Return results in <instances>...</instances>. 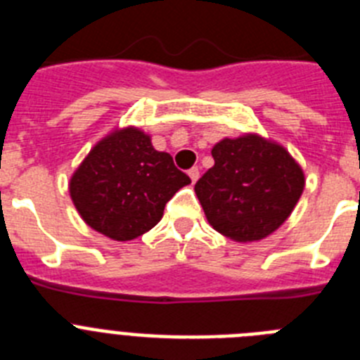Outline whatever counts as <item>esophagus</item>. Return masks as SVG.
<instances>
[{
    "label": "esophagus",
    "mask_w": 360,
    "mask_h": 360,
    "mask_svg": "<svg viewBox=\"0 0 360 360\" xmlns=\"http://www.w3.org/2000/svg\"><path fill=\"white\" fill-rule=\"evenodd\" d=\"M187 174H189L191 182L195 184L196 180H198V176H200V169H198V167H191V169H189V173H187Z\"/></svg>",
    "instance_id": "1"
}]
</instances>
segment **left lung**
<instances>
[{
  "mask_svg": "<svg viewBox=\"0 0 360 360\" xmlns=\"http://www.w3.org/2000/svg\"><path fill=\"white\" fill-rule=\"evenodd\" d=\"M214 165L195 191L209 224L236 241H256L290 216L304 174L288 151L262 136L224 139L212 148Z\"/></svg>",
  "mask_w": 360,
  "mask_h": 360,
  "instance_id": "obj_1",
  "label": "left lung"
}]
</instances>
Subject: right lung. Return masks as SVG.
<instances>
[{
  "label": "right lung",
  "instance_id": "obj_1",
  "mask_svg": "<svg viewBox=\"0 0 360 360\" xmlns=\"http://www.w3.org/2000/svg\"><path fill=\"white\" fill-rule=\"evenodd\" d=\"M191 178L169 153L135 128L98 142L70 180V195L86 224L104 236L128 241L153 229L165 203Z\"/></svg>",
  "mask_w": 360,
  "mask_h": 360
}]
</instances>
